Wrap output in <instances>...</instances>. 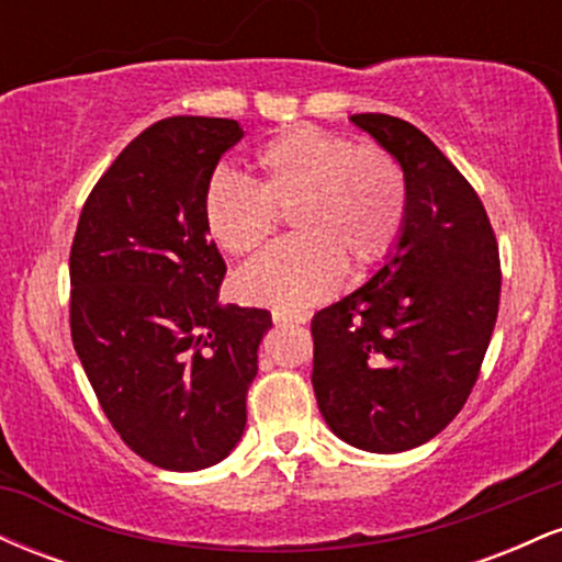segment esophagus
<instances>
[{
  "label": "esophagus",
  "instance_id": "obj_1",
  "mask_svg": "<svg viewBox=\"0 0 562 562\" xmlns=\"http://www.w3.org/2000/svg\"><path fill=\"white\" fill-rule=\"evenodd\" d=\"M274 325H303L308 319V314L303 312H282V308H274L272 312Z\"/></svg>",
  "mask_w": 562,
  "mask_h": 562
}]
</instances>
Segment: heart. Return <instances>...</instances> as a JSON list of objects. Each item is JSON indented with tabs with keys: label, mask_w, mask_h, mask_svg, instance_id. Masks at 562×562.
I'll use <instances>...</instances> for the list:
<instances>
[{
	"label": "heart",
	"mask_w": 562,
	"mask_h": 562,
	"mask_svg": "<svg viewBox=\"0 0 562 562\" xmlns=\"http://www.w3.org/2000/svg\"><path fill=\"white\" fill-rule=\"evenodd\" d=\"M256 182L216 171L203 192V224L224 254L245 259L293 218L295 240L235 277L245 303L299 312L335 293L346 267H378L402 237L409 187L378 145L301 124L256 153Z\"/></svg>",
	"instance_id": "1"
}]
</instances>
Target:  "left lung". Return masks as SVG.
Returning a JSON list of instances; mask_svg holds the SVG:
<instances>
[{
	"label": "left lung",
	"mask_w": 562,
	"mask_h": 562,
	"mask_svg": "<svg viewBox=\"0 0 562 562\" xmlns=\"http://www.w3.org/2000/svg\"><path fill=\"white\" fill-rule=\"evenodd\" d=\"M402 164V237L362 288L312 319L314 396L351 447L393 454L441 434L468 402L499 312V250L481 198L417 126L357 113Z\"/></svg>",
	"instance_id": "obj_1"
}]
</instances>
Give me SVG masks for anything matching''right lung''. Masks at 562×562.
<instances>
[{
	"instance_id": "right-lung-1",
	"label": "right lung",
	"mask_w": 562,
	"mask_h": 562,
	"mask_svg": "<svg viewBox=\"0 0 562 562\" xmlns=\"http://www.w3.org/2000/svg\"><path fill=\"white\" fill-rule=\"evenodd\" d=\"M232 119L173 115L121 150L70 245V338L115 434L156 468L222 462L245 430L267 308L218 303L227 263L203 224Z\"/></svg>"
}]
</instances>
